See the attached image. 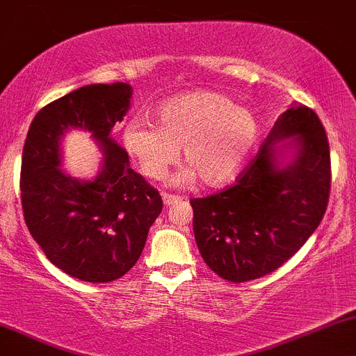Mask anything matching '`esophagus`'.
I'll return each instance as SVG.
<instances>
[{
    "label": "esophagus",
    "mask_w": 356,
    "mask_h": 356,
    "mask_svg": "<svg viewBox=\"0 0 356 356\" xmlns=\"http://www.w3.org/2000/svg\"><path fill=\"white\" fill-rule=\"evenodd\" d=\"M162 199H164V204H165V206H174V204H177V202H181V201H182L181 195L167 194V192H164V194H162Z\"/></svg>",
    "instance_id": "34e87169"
}]
</instances>
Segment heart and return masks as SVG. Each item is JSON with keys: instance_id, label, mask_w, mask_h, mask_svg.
<instances>
[{"instance_id": "1", "label": "heart", "mask_w": 356, "mask_h": 356, "mask_svg": "<svg viewBox=\"0 0 356 356\" xmlns=\"http://www.w3.org/2000/svg\"><path fill=\"white\" fill-rule=\"evenodd\" d=\"M259 124L251 110L238 107L219 92L197 90L167 100L154 112L152 124L132 120L122 140L145 177L159 181L177 161L187 167L174 177L219 187L236 177L256 144Z\"/></svg>"}]
</instances>
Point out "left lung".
<instances>
[{
  "label": "left lung",
  "instance_id": "8db88e82",
  "mask_svg": "<svg viewBox=\"0 0 356 356\" xmlns=\"http://www.w3.org/2000/svg\"><path fill=\"white\" fill-rule=\"evenodd\" d=\"M330 186L323 124L312 108L291 105L234 186L191 201L202 259L232 283L276 271L320 226Z\"/></svg>",
  "mask_w": 356,
  "mask_h": 356
}]
</instances>
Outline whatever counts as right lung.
<instances>
[{
	"mask_svg": "<svg viewBox=\"0 0 356 356\" xmlns=\"http://www.w3.org/2000/svg\"><path fill=\"white\" fill-rule=\"evenodd\" d=\"M124 81L73 90L36 113L22 157V206L28 231L51 264L76 280L108 283L137 263L162 211L159 191L130 169L110 137L130 108ZM70 128L87 129L104 154L99 174L80 181L60 169L59 144Z\"/></svg>",
	"mask_w": 356,
	"mask_h": 356,
	"instance_id": "add662e5",
	"label": "right lung"
}]
</instances>
